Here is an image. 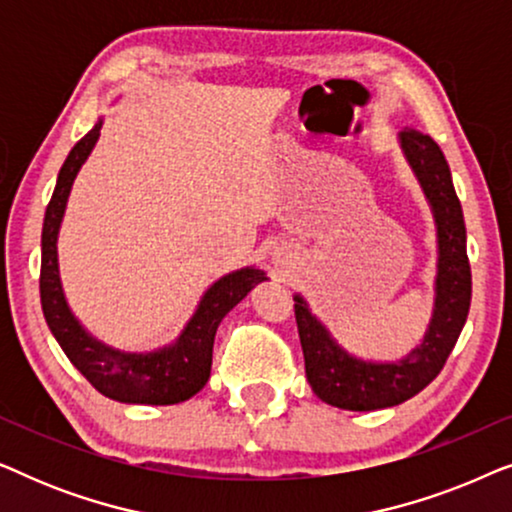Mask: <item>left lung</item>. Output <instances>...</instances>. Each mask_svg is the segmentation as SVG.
Masks as SVG:
<instances>
[{"label": "left lung", "mask_w": 512, "mask_h": 512, "mask_svg": "<svg viewBox=\"0 0 512 512\" xmlns=\"http://www.w3.org/2000/svg\"><path fill=\"white\" fill-rule=\"evenodd\" d=\"M398 146L436 223L438 258L433 312L424 338L408 354L398 361H373L347 352L324 321L310 310V303L300 293H293L307 382L314 394L333 408L354 412L382 410L419 394L443 370L471 307L466 223L450 165L440 146L419 130L401 132Z\"/></svg>", "instance_id": "1"}]
</instances>
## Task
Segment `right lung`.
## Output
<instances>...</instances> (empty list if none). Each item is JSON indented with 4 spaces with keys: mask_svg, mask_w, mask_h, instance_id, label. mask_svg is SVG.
<instances>
[{
    "mask_svg": "<svg viewBox=\"0 0 512 512\" xmlns=\"http://www.w3.org/2000/svg\"><path fill=\"white\" fill-rule=\"evenodd\" d=\"M102 125L104 118L69 151L55 181L53 198L46 207L41 230V310L62 352L102 396L130 405H174L188 401L205 387L212 370L214 335L221 319L268 277L256 265L219 277L202 293L198 307L177 338L149 352H125L90 335L76 319L62 289L58 235L74 179L93 153Z\"/></svg>",
    "mask_w": 512,
    "mask_h": 512,
    "instance_id": "1",
    "label": "right lung"
}]
</instances>
